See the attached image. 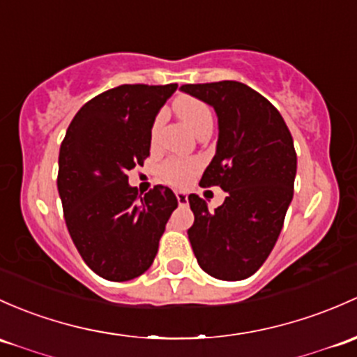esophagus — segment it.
Instances as JSON below:
<instances>
[{
    "label": "esophagus",
    "mask_w": 357,
    "mask_h": 357,
    "mask_svg": "<svg viewBox=\"0 0 357 357\" xmlns=\"http://www.w3.org/2000/svg\"><path fill=\"white\" fill-rule=\"evenodd\" d=\"M176 198H178L179 205L188 204V195H186L185 191H176Z\"/></svg>",
    "instance_id": "esophagus-1"
}]
</instances>
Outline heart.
<instances>
[{
  "mask_svg": "<svg viewBox=\"0 0 357 357\" xmlns=\"http://www.w3.org/2000/svg\"><path fill=\"white\" fill-rule=\"evenodd\" d=\"M172 109H174L176 116L181 119L186 125L191 133H195L197 137L212 131L213 126V116L210 107L202 100L195 99L190 96H179L178 99L172 104ZM159 121L157 118L155 123L152 126V135L157 133L159 128ZM200 169V164L193 159H167L159 169V174L162 178V181H166L167 185L172 186H186L190 185L191 179L195 178V174Z\"/></svg>",
  "mask_w": 357,
  "mask_h": 357,
  "instance_id": "heart-1",
  "label": "heart"
}]
</instances>
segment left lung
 I'll return each instance as SVG.
<instances>
[{
  "label": "left lung",
  "mask_w": 357,
  "mask_h": 357,
  "mask_svg": "<svg viewBox=\"0 0 357 357\" xmlns=\"http://www.w3.org/2000/svg\"><path fill=\"white\" fill-rule=\"evenodd\" d=\"M181 90L217 112V150L200 186H220L227 193L215 210L190 195L191 248L208 275L248 279L275 246L294 193L298 159L291 131L280 112L241 82L186 84Z\"/></svg>",
  "instance_id": "8db88e82"
}]
</instances>
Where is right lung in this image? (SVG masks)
I'll list each match as a JSON object with an SVG mask.
<instances>
[{"label": "right lung", "instance_id": "1", "mask_svg": "<svg viewBox=\"0 0 357 357\" xmlns=\"http://www.w3.org/2000/svg\"><path fill=\"white\" fill-rule=\"evenodd\" d=\"M178 89L119 85L99 93L71 119L59 149L58 191L66 227L90 270L112 282L147 272L178 207L171 188L144 197L128 171L150 155L157 112Z\"/></svg>", "mask_w": 357, "mask_h": 357}]
</instances>
